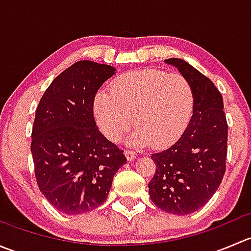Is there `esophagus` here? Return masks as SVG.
Segmentation results:
<instances>
[{"label":"esophagus","instance_id":"obj_1","mask_svg":"<svg viewBox=\"0 0 251 251\" xmlns=\"http://www.w3.org/2000/svg\"><path fill=\"white\" fill-rule=\"evenodd\" d=\"M125 155H126V158H127L128 161H132V160H135L136 156H137V154H136L133 151H128V149H126Z\"/></svg>","mask_w":251,"mask_h":251}]
</instances>
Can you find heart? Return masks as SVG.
<instances>
[{
	"label": "heart",
	"mask_w": 251,
	"mask_h": 251,
	"mask_svg": "<svg viewBox=\"0 0 251 251\" xmlns=\"http://www.w3.org/2000/svg\"><path fill=\"white\" fill-rule=\"evenodd\" d=\"M194 91L179 73L142 69L116 78L110 92L100 91L93 111L98 127L111 142H119L133 124L130 142L136 146L166 147L178 140L191 120Z\"/></svg>",
	"instance_id": "1"
}]
</instances>
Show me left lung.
Returning <instances> with one entry per match:
<instances>
[{
    "mask_svg": "<svg viewBox=\"0 0 251 251\" xmlns=\"http://www.w3.org/2000/svg\"><path fill=\"white\" fill-rule=\"evenodd\" d=\"M191 82L193 115L178 141L151 154L156 165L148 183L151 201L163 211L188 215L210 201L219 188L227 156V125L224 100L209 77L178 58L165 59Z\"/></svg>",
    "mask_w": 251,
    "mask_h": 251,
    "instance_id": "obj_1",
    "label": "left lung"
}]
</instances>
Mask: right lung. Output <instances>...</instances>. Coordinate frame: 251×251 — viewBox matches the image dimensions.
Listing matches in <instances>:
<instances>
[{
  "label": "right lung",
  "instance_id": "1",
  "mask_svg": "<svg viewBox=\"0 0 251 251\" xmlns=\"http://www.w3.org/2000/svg\"><path fill=\"white\" fill-rule=\"evenodd\" d=\"M114 74L107 64L74 63L52 81L36 108L31 154L37 186L67 215L100 206L126 164L124 151L103 136L93 116L96 93Z\"/></svg>",
  "mask_w": 251,
  "mask_h": 251
}]
</instances>
